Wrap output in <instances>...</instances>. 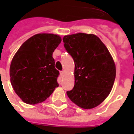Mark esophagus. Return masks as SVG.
<instances>
[{"mask_svg":"<svg viewBox=\"0 0 134 134\" xmlns=\"http://www.w3.org/2000/svg\"><path fill=\"white\" fill-rule=\"evenodd\" d=\"M60 74H61L62 76V75H64V70H62V71H60Z\"/></svg>","mask_w":134,"mask_h":134,"instance_id":"34e87169","label":"esophagus"}]
</instances>
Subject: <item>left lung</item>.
<instances>
[{
	"instance_id": "left-lung-1",
	"label": "left lung",
	"mask_w": 134,
	"mask_h": 134,
	"mask_svg": "<svg viewBox=\"0 0 134 134\" xmlns=\"http://www.w3.org/2000/svg\"><path fill=\"white\" fill-rule=\"evenodd\" d=\"M63 41L75 64L74 88L67 91V95L81 108L96 107L107 97L114 84L116 68L113 58L93 34L65 35Z\"/></svg>"
}]
</instances>
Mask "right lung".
Wrapping results in <instances>:
<instances>
[{
  "instance_id": "1",
  "label": "right lung",
  "mask_w": 134,
  "mask_h": 134,
  "mask_svg": "<svg viewBox=\"0 0 134 134\" xmlns=\"http://www.w3.org/2000/svg\"><path fill=\"white\" fill-rule=\"evenodd\" d=\"M62 39L52 34H38L25 41L10 66L12 86L23 102L29 105L46 100L59 85L53 52Z\"/></svg>"
}]
</instances>
